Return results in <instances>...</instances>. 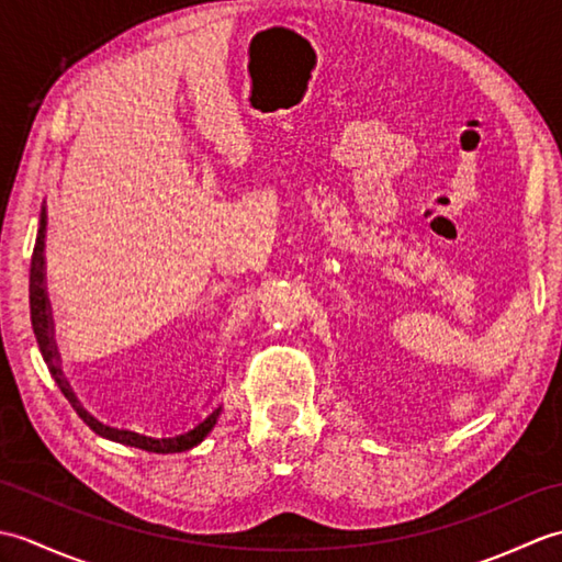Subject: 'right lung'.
Wrapping results in <instances>:
<instances>
[{"label":"right lung","mask_w":562,"mask_h":562,"mask_svg":"<svg viewBox=\"0 0 562 562\" xmlns=\"http://www.w3.org/2000/svg\"><path fill=\"white\" fill-rule=\"evenodd\" d=\"M45 232H47V207H41V222H38V236H35V246H33V256H31V280H29V300H31V324L35 340H38V348L43 360L50 369V374L55 379V384L59 391L65 393V398L71 403V408L79 413V417L87 423L93 432L117 441V445L125 447H135V449H145L154 453H176V451H188L198 447L202 439H205L212 427L217 425V417L222 415V403H212L207 405L205 415H198L195 423L190 427H181L176 432H169L164 437H151V435H142L135 432V429H125V427H113L97 420L83 405L79 403L77 393L71 391L69 381L63 372V357H59L57 342H55V324H53V308L50 300H47V288H45Z\"/></svg>","instance_id":"right-lung-1"}]
</instances>
